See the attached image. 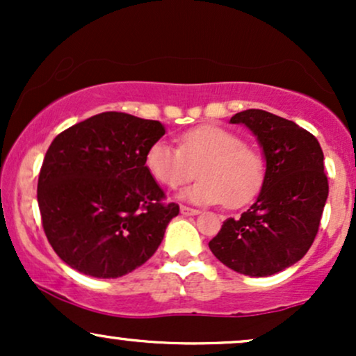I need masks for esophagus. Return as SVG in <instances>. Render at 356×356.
<instances>
[{
  "mask_svg": "<svg viewBox=\"0 0 356 356\" xmlns=\"http://www.w3.org/2000/svg\"><path fill=\"white\" fill-rule=\"evenodd\" d=\"M199 212H201V211H197V209H192V207L181 206V214H184V216H197Z\"/></svg>",
  "mask_w": 356,
  "mask_h": 356,
  "instance_id": "esophagus-1",
  "label": "esophagus"
}]
</instances>
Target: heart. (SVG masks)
Masks as SVG:
<instances>
[{"label":"heart","instance_id":"obj_1","mask_svg":"<svg viewBox=\"0 0 356 356\" xmlns=\"http://www.w3.org/2000/svg\"><path fill=\"white\" fill-rule=\"evenodd\" d=\"M145 167L162 186L175 187L201 175L194 186L181 192V199L195 204L222 202L239 207L259 192L264 165L243 138L216 125H201L179 138V149L164 140L150 145Z\"/></svg>","mask_w":356,"mask_h":356}]
</instances>
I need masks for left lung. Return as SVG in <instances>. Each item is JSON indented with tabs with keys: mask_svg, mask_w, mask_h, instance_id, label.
Segmentation results:
<instances>
[{
	"mask_svg": "<svg viewBox=\"0 0 356 356\" xmlns=\"http://www.w3.org/2000/svg\"><path fill=\"white\" fill-rule=\"evenodd\" d=\"M231 124L251 130L266 170L252 206L224 220L209 248L236 273L271 276L298 263L316 238L328 197L325 157L308 130L266 110H244Z\"/></svg>",
	"mask_w": 356,
	"mask_h": 356,
	"instance_id": "1",
	"label": "left lung"
}]
</instances>
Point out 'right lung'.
Masks as SVG:
<instances>
[{
	"instance_id": "1",
	"label": "right lung",
	"mask_w": 356,
	"mask_h": 356,
	"mask_svg": "<svg viewBox=\"0 0 356 356\" xmlns=\"http://www.w3.org/2000/svg\"><path fill=\"white\" fill-rule=\"evenodd\" d=\"M165 134L157 120L104 112L55 137L38 177L48 243L81 275L120 277L150 259L177 204L145 167Z\"/></svg>"
}]
</instances>
